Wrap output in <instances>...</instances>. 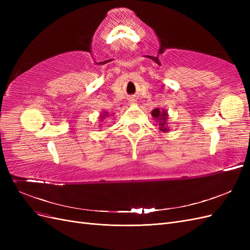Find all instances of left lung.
Segmentation results:
<instances>
[{
    "mask_svg": "<svg viewBox=\"0 0 250 250\" xmlns=\"http://www.w3.org/2000/svg\"><path fill=\"white\" fill-rule=\"evenodd\" d=\"M152 117L158 121V126H160V130L163 132H168L169 129L167 128V120H168V112L167 110H160L158 108H155L151 112Z\"/></svg>",
    "mask_w": 250,
    "mask_h": 250,
    "instance_id": "left-lung-1",
    "label": "left lung"
}]
</instances>
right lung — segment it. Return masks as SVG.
<instances>
[{
  "mask_svg": "<svg viewBox=\"0 0 250 250\" xmlns=\"http://www.w3.org/2000/svg\"><path fill=\"white\" fill-rule=\"evenodd\" d=\"M107 116V113L106 112H104L103 115H101V119H104V117H106Z\"/></svg>",
  "mask_w": 250,
  "mask_h": 250,
  "instance_id": "obj_1",
  "label": "right lung"
}]
</instances>
